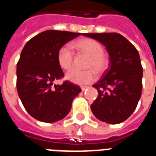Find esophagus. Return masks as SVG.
Returning <instances> with one entry per match:
<instances>
[{"instance_id":"34e87169","label":"esophagus","mask_w":156,"mask_h":156,"mask_svg":"<svg viewBox=\"0 0 156 156\" xmlns=\"http://www.w3.org/2000/svg\"><path fill=\"white\" fill-rule=\"evenodd\" d=\"M88 88V86H81V90L84 92V91H85Z\"/></svg>"}]
</instances>
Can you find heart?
<instances>
[{
    "label": "heart",
    "mask_w": 156,
    "mask_h": 156,
    "mask_svg": "<svg viewBox=\"0 0 156 156\" xmlns=\"http://www.w3.org/2000/svg\"><path fill=\"white\" fill-rule=\"evenodd\" d=\"M72 46L80 51L88 55L89 59L87 63V67L92 68L84 71L71 69L66 73V80L75 84H88L96 79L95 71L98 73H102L106 70L109 66V60L103 54V47L98 41L91 38H84L75 42ZM57 61L60 68L64 70H68L71 68L73 61V53L68 45H63L58 49Z\"/></svg>",
    "instance_id": "obj_1"
}]
</instances>
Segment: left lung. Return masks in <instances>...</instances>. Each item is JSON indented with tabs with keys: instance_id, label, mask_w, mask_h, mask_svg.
Returning <instances> with one entry per match:
<instances>
[{
	"instance_id": "8db88e82",
	"label": "left lung",
	"mask_w": 156,
	"mask_h": 156,
	"mask_svg": "<svg viewBox=\"0 0 156 156\" xmlns=\"http://www.w3.org/2000/svg\"><path fill=\"white\" fill-rule=\"evenodd\" d=\"M103 44L109 66L93 87L98 91L91 110L98 120L118 124L135 110L143 89V67L134 45L118 33L83 34Z\"/></svg>"
}]
</instances>
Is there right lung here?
<instances>
[{
	"label": "right lung",
	"mask_w": 156,
	"mask_h": 156,
	"mask_svg": "<svg viewBox=\"0 0 156 156\" xmlns=\"http://www.w3.org/2000/svg\"><path fill=\"white\" fill-rule=\"evenodd\" d=\"M81 33L49 30L38 34L23 47L17 64V90L25 109L43 122H55L68 115L74 98L81 92L69 81L55 84L63 76L57 61L62 46Z\"/></svg>",
	"instance_id": "obj_1"
}]
</instances>
